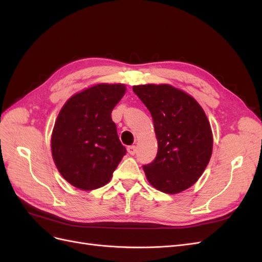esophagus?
Segmentation results:
<instances>
[{"label": "esophagus", "instance_id": "34e87169", "mask_svg": "<svg viewBox=\"0 0 262 262\" xmlns=\"http://www.w3.org/2000/svg\"><path fill=\"white\" fill-rule=\"evenodd\" d=\"M128 153L130 154V155H134L137 153V147H136V145H131V146H129L128 147Z\"/></svg>", "mask_w": 262, "mask_h": 262}]
</instances>
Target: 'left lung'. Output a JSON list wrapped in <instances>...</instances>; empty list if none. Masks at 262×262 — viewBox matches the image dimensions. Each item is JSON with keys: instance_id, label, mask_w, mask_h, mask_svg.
<instances>
[{"instance_id": "1", "label": "left lung", "mask_w": 262, "mask_h": 262, "mask_svg": "<svg viewBox=\"0 0 262 262\" xmlns=\"http://www.w3.org/2000/svg\"><path fill=\"white\" fill-rule=\"evenodd\" d=\"M152 115L157 139L155 160L144 165L148 182L175 194L194 185L210 162L213 136L204 110L192 96L169 84L133 86Z\"/></svg>"}]
</instances>
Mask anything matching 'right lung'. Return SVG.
<instances>
[{
    "label": "right lung",
    "instance_id": "obj_1",
    "mask_svg": "<svg viewBox=\"0 0 262 262\" xmlns=\"http://www.w3.org/2000/svg\"><path fill=\"white\" fill-rule=\"evenodd\" d=\"M124 84H96L68 99L51 137L52 157L69 184L81 190L105 186L125 155L112 119Z\"/></svg>",
    "mask_w": 262,
    "mask_h": 262
}]
</instances>
